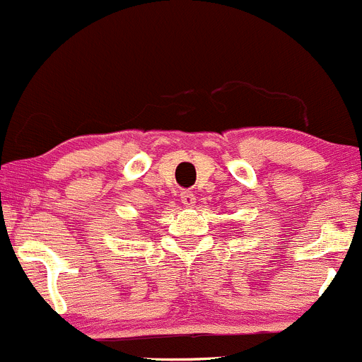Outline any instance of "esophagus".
Listing matches in <instances>:
<instances>
[{
  "mask_svg": "<svg viewBox=\"0 0 362 362\" xmlns=\"http://www.w3.org/2000/svg\"><path fill=\"white\" fill-rule=\"evenodd\" d=\"M195 201H197V199H195V194H192V192H181V202H183L185 206H187V208H192V206L195 204Z\"/></svg>",
  "mask_w": 362,
  "mask_h": 362,
  "instance_id": "obj_1",
  "label": "esophagus"
}]
</instances>
